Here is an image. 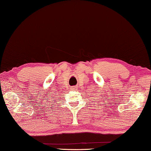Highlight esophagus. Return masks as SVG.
<instances>
[{
	"label": "esophagus",
	"mask_w": 151,
	"mask_h": 151,
	"mask_svg": "<svg viewBox=\"0 0 151 151\" xmlns=\"http://www.w3.org/2000/svg\"><path fill=\"white\" fill-rule=\"evenodd\" d=\"M70 88L71 90H77V86H75V85H73V86H71Z\"/></svg>",
	"instance_id": "1"
}]
</instances>
